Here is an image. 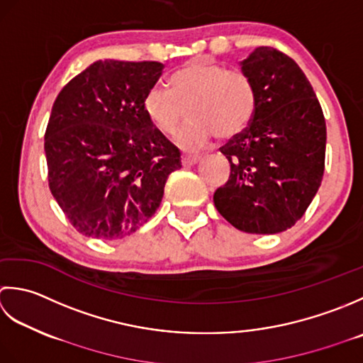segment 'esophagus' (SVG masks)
<instances>
[{"instance_id":"34e87169","label":"esophagus","mask_w":363,"mask_h":363,"mask_svg":"<svg viewBox=\"0 0 363 363\" xmlns=\"http://www.w3.org/2000/svg\"><path fill=\"white\" fill-rule=\"evenodd\" d=\"M199 161H201V157H199V155H183V157H182L183 166H192Z\"/></svg>"}]
</instances>
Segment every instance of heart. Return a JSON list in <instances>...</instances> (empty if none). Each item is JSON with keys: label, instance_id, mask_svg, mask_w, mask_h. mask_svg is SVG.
<instances>
[{"label": "heart", "instance_id": "1", "mask_svg": "<svg viewBox=\"0 0 363 363\" xmlns=\"http://www.w3.org/2000/svg\"><path fill=\"white\" fill-rule=\"evenodd\" d=\"M171 92L155 86L144 97V113L152 125L166 136L180 133L183 149L197 150L214 135L232 139L249 127L257 111V89L252 78L241 70H228L216 62L191 61L172 73Z\"/></svg>", "mask_w": 363, "mask_h": 363}]
</instances>
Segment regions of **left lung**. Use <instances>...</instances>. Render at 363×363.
<instances>
[{
    "mask_svg": "<svg viewBox=\"0 0 363 363\" xmlns=\"http://www.w3.org/2000/svg\"><path fill=\"white\" fill-rule=\"evenodd\" d=\"M241 69L255 84L257 111L219 149L230 175L213 201L238 230L272 235L298 223L320 188L326 121L304 72L282 51L258 47Z\"/></svg>",
    "mask_w": 363,
    "mask_h": 363,
    "instance_id": "1",
    "label": "left lung"
}]
</instances>
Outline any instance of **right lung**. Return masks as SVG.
Here are the masks:
<instances>
[{
    "label": "right lung",
    "mask_w": 363,
    "mask_h": 363,
    "mask_svg": "<svg viewBox=\"0 0 363 363\" xmlns=\"http://www.w3.org/2000/svg\"><path fill=\"white\" fill-rule=\"evenodd\" d=\"M164 65L105 59L72 78L45 130L48 186L79 233L119 240L161 203L180 152L144 113Z\"/></svg>",
    "instance_id": "obj_1"
}]
</instances>
